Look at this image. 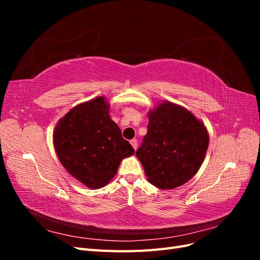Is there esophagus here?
Here are the masks:
<instances>
[{
    "instance_id": "obj_1",
    "label": "esophagus",
    "mask_w": 260,
    "mask_h": 260,
    "mask_svg": "<svg viewBox=\"0 0 260 260\" xmlns=\"http://www.w3.org/2000/svg\"><path fill=\"white\" fill-rule=\"evenodd\" d=\"M130 144L132 145L133 148L137 149V148H138V141H137V139H132V140L130 141Z\"/></svg>"
}]
</instances>
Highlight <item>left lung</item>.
Returning <instances> with one entry per match:
<instances>
[{
  "mask_svg": "<svg viewBox=\"0 0 260 260\" xmlns=\"http://www.w3.org/2000/svg\"><path fill=\"white\" fill-rule=\"evenodd\" d=\"M148 118L147 133L136 155L149 183L161 190L184 184L205 157L206 128L187 109L168 102L153 109Z\"/></svg>",
  "mask_w": 260,
  "mask_h": 260,
  "instance_id": "left-lung-1",
  "label": "left lung"
}]
</instances>
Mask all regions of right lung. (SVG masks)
<instances>
[{"mask_svg": "<svg viewBox=\"0 0 260 260\" xmlns=\"http://www.w3.org/2000/svg\"><path fill=\"white\" fill-rule=\"evenodd\" d=\"M109 105L96 98L74 107L54 131V146L62 166L91 188H100L113 179L122 158L135 149L109 118Z\"/></svg>", "mask_w": 260, "mask_h": 260, "instance_id": "add662e5", "label": "right lung"}]
</instances>
